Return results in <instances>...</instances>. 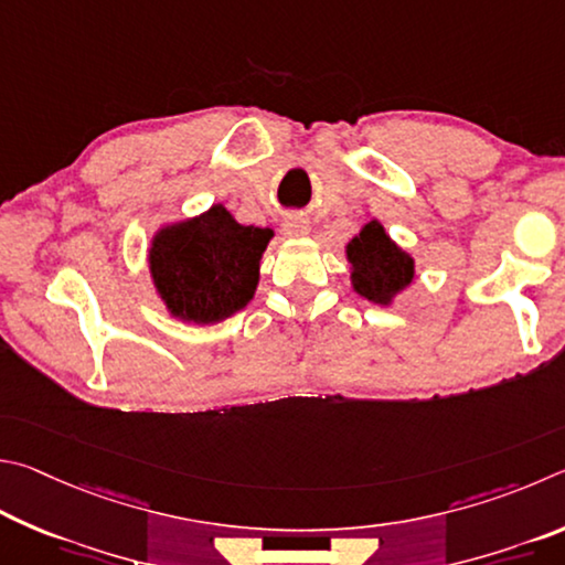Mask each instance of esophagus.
I'll list each match as a JSON object with an SVG mask.
<instances>
[{
    "mask_svg": "<svg viewBox=\"0 0 565 565\" xmlns=\"http://www.w3.org/2000/svg\"><path fill=\"white\" fill-rule=\"evenodd\" d=\"M282 233L285 235H308L310 233V223L305 221L302 215H288L282 221Z\"/></svg>",
    "mask_w": 565,
    "mask_h": 565,
    "instance_id": "obj_1",
    "label": "esophagus"
}]
</instances>
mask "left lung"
Wrapping results in <instances>:
<instances>
[{"instance_id": "obj_1", "label": "left lung", "mask_w": 565, "mask_h": 565, "mask_svg": "<svg viewBox=\"0 0 565 565\" xmlns=\"http://www.w3.org/2000/svg\"><path fill=\"white\" fill-rule=\"evenodd\" d=\"M354 290L372 302L387 305L394 295L407 288L414 277L412 257L390 241L384 227L372 221L348 245Z\"/></svg>"}]
</instances>
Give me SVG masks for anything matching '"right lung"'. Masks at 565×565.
<instances>
[{
	"label": "right lung",
	"mask_w": 565,
	"mask_h": 565,
	"mask_svg": "<svg viewBox=\"0 0 565 565\" xmlns=\"http://www.w3.org/2000/svg\"><path fill=\"white\" fill-rule=\"evenodd\" d=\"M273 231L241 225L223 205L153 237L151 275L168 310L188 322L231 318L253 300Z\"/></svg>",
	"instance_id": "1"
}]
</instances>
